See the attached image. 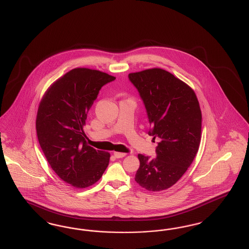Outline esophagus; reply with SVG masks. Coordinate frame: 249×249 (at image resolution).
<instances>
[{
  "label": "esophagus",
  "mask_w": 249,
  "mask_h": 249,
  "mask_svg": "<svg viewBox=\"0 0 249 249\" xmlns=\"http://www.w3.org/2000/svg\"><path fill=\"white\" fill-rule=\"evenodd\" d=\"M114 156H115L116 158H122V157L126 156V154H125V153H118V152H115V153H114Z\"/></svg>",
  "instance_id": "34e87169"
}]
</instances>
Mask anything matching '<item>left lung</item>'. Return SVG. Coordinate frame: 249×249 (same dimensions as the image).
<instances>
[{"instance_id":"8db88e82","label":"left lung","mask_w":249,"mask_h":249,"mask_svg":"<svg viewBox=\"0 0 249 249\" xmlns=\"http://www.w3.org/2000/svg\"><path fill=\"white\" fill-rule=\"evenodd\" d=\"M145 107L148 134L157 140L155 158L138 155L135 181L149 191L168 189L180 179L197 155L201 111L194 91L162 69L129 73Z\"/></svg>"}]
</instances>
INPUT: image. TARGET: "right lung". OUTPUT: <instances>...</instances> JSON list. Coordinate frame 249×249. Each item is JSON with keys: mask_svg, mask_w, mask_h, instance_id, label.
Returning a JSON list of instances; mask_svg holds the SVG:
<instances>
[{"mask_svg": "<svg viewBox=\"0 0 249 249\" xmlns=\"http://www.w3.org/2000/svg\"><path fill=\"white\" fill-rule=\"evenodd\" d=\"M115 79L96 70L73 69L49 88L39 105V145L60 178L78 189L99 180L109 163L108 153L86 144L83 127L100 89Z\"/></svg>", "mask_w": 249, "mask_h": 249, "instance_id": "obj_1", "label": "right lung"}]
</instances>
